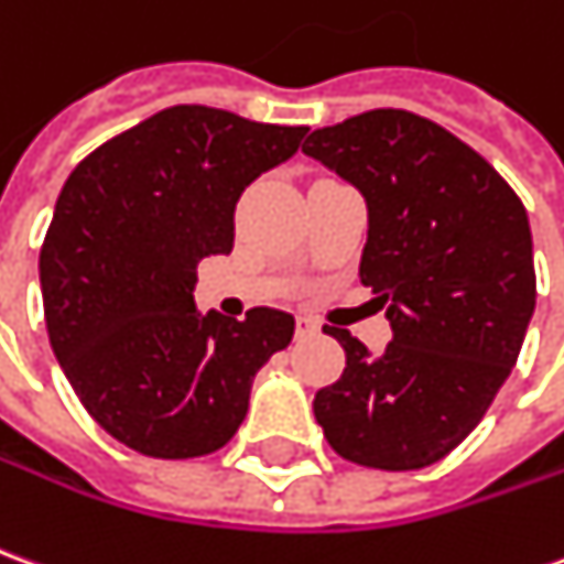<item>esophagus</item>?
Masks as SVG:
<instances>
[{
  "label": "esophagus",
  "instance_id": "esophagus-1",
  "mask_svg": "<svg viewBox=\"0 0 564 564\" xmlns=\"http://www.w3.org/2000/svg\"><path fill=\"white\" fill-rule=\"evenodd\" d=\"M321 326H317V321H311V317H295V336L305 338V336H314Z\"/></svg>",
  "mask_w": 564,
  "mask_h": 564
}]
</instances>
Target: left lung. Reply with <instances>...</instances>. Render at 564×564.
<instances>
[{
    "label": "left lung",
    "mask_w": 564,
    "mask_h": 564,
    "mask_svg": "<svg viewBox=\"0 0 564 564\" xmlns=\"http://www.w3.org/2000/svg\"><path fill=\"white\" fill-rule=\"evenodd\" d=\"M364 192L360 281L393 338L372 357L348 329L345 372L314 397L338 455L376 470L446 458L488 412L534 311L529 214L479 152L431 118L369 109L302 145Z\"/></svg>",
    "instance_id": "left-lung-1"
}]
</instances>
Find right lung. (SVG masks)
Returning <instances> with one entry per match:
<instances>
[{
  "instance_id": "1",
  "label": "right lung",
  "mask_w": 564,
  "mask_h": 564,
  "mask_svg": "<svg viewBox=\"0 0 564 564\" xmlns=\"http://www.w3.org/2000/svg\"><path fill=\"white\" fill-rule=\"evenodd\" d=\"M308 128L183 104L121 131L63 183L39 253L51 348L88 415L149 458H198L238 433L253 376L295 321L195 314L198 262L231 253L235 207Z\"/></svg>"
}]
</instances>
